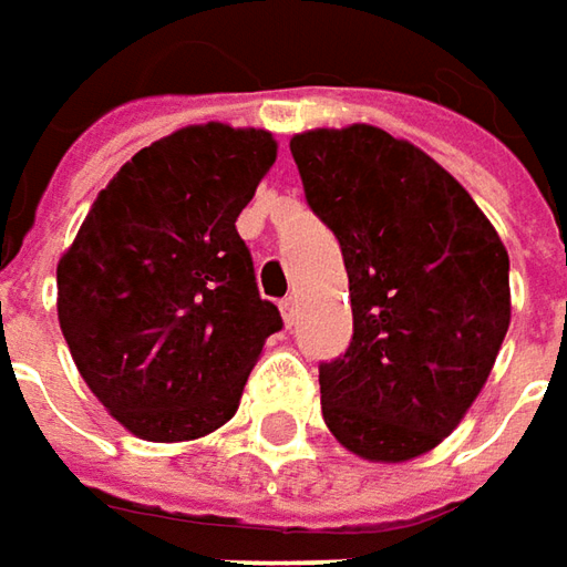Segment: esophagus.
<instances>
[{"label":"esophagus","mask_w":567,"mask_h":567,"mask_svg":"<svg viewBox=\"0 0 567 567\" xmlns=\"http://www.w3.org/2000/svg\"><path fill=\"white\" fill-rule=\"evenodd\" d=\"M280 315H284V324L292 328L296 324V318H299V306H296V296H287L284 302H280Z\"/></svg>","instance_id":"1"}]
</instances>
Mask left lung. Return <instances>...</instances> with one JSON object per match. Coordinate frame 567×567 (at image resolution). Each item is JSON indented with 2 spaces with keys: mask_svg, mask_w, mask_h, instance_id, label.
I'll return each mask as SVG.
<instances>
[{
  "mask_svg": "<svg viewBox=\"0 0 567 567\" xmlns=\"http://www.w3.org/2000/svg\"><path fill=\"white\" fill-rule=\"evenodd\" d=\"M290 152L349 275L352 340L318 364L330 434L371 462L424 455L465 417L505 340L503 239L450 171L381 127L296 133Z\"/></svg>",
  "mask_w": 567,
  "mask_h": 567,
  "instance_id": "obj_1",
  "label": "left lung"
}]
</instances>
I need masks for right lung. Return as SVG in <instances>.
<instances>
[{
	"instance_id": "obj_1",
	"label": "right lung",
	"mask_w": 567,
	"mask_h": 567,
	"mask_svg": "<svg viewBox=\"0 0 567 567\" xmlns=\"http://www.w3.org/2000/svg\"><path fill=\"white\" fill-rule=\"evenodd\" d=\"M268 131L196 124L133 155L59 261V324L80 378L143 440L218 431L284 328L237 234L275 165Z\"/></svg>"
}]
</instances>
